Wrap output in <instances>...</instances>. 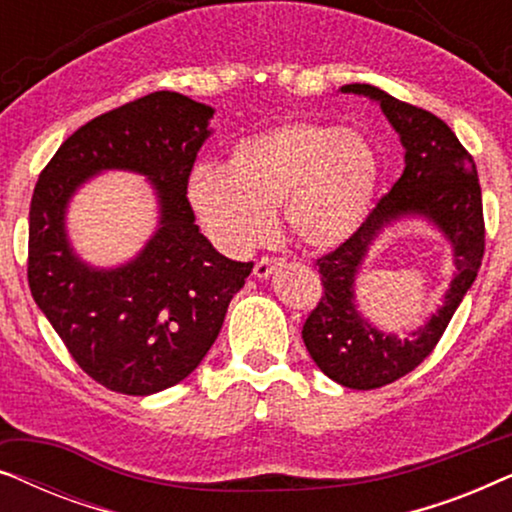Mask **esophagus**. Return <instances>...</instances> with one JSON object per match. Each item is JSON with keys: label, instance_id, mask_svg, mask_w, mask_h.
I'll return each instance as SVG.
<instances>
[{"label": "esophagus", "instance_id": "1", "mask_svg": "<svg viewBox=\"0 0 512 512\" xmlns=\"http://www.w3.org/2000/svg\"><path fill=\"white\" fill-rule=\"evenodd\" d=\"M279 265H282V261H279V258H261V261L256 263V268H254V275L258 277V279H268L272 272H275Z\"/></svg>", "mask_w": 512, "mask_h": 512}]
</instances>
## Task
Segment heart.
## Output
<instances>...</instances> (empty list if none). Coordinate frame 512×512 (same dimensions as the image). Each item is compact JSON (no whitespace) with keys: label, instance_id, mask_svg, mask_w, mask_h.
I'll use <instances>...</instances> for the list:
<instances>
[{"label":"heart","instance_id":"b5f03b06","mask_svg":"<svg viewBox=\"0 0 512 512\" xmlns=\"http://www.w3.org/2000/svg\"><path fill=\"white\" fill-rule=\"evenodd\" d=\"M380 160L359 132L326 123H284L244 137L223 167H195L191 202L209 240L242 256L275 230L282 207L286 230L307 249L345 244L373 207Z\"/></svg>","mask_w":512,"mask_h":512}]
</instances>
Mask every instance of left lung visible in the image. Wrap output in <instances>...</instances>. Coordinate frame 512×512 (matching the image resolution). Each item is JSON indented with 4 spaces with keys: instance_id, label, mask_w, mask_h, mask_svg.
Returning <instances> with one entry per match:
<instances>
[{
    "instance_id": "obj_1",
    "label": "left lung",
    "mask_w": 512,
    "mask_h": 512,
    "mask_svg": "<svg viewBox=\"0 0 512 512\" xmlns=\"http://www.w3.org/2000/svg\"><path fill=\"white\" fill-rule=\"evenodd\" d=\"M340 93L380 104L405 149V170L361 228L317 261L324 296L305 321L303 342L312 361L333 382L349 389H377L408 375L433 352L478 277L485 254L482 193L473 158L431 111L405 104L368 83H347ZM403 218H422L446 237L455 272L444 305L415 332L396 336L362 317L355 279L376 237Z\"/></svg>"
}]
</instances>
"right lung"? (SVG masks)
<instances>
[{"label":"right lung","instance_id":"right-lung-1","mask_svg":"<svg viewBox=\"0 0 512 512\" xmlns=\"http://www.w3.org/2000/svg\"><path fill=\"white\" fill-rule=\"evenodd\" d=\"M212 116L209 104L172 90L139 97L67 137L34 188L27 258L34 303L74 361L118 394L151 396L191 375L254 268L212 247L186 198ZM104 171L144 176L159 205L150 240L114 269L83 262L66 230L68 202Z\"/></svg>","mask_w":512,"mask_h":512}]
</instances>
